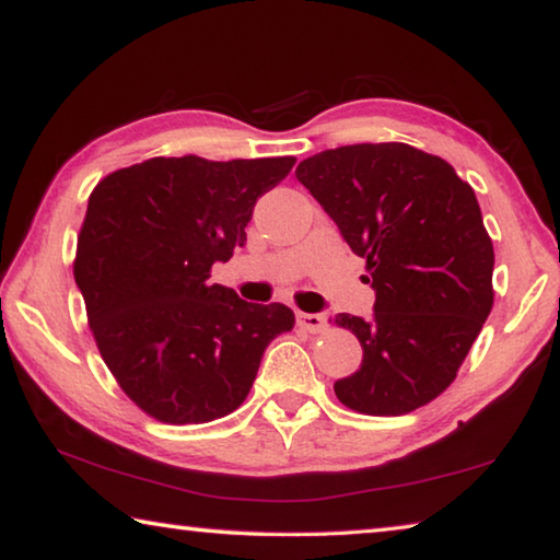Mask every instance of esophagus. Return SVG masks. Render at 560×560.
I'll use <instances>...</instances> for the list:
<instances>
[{"label": "esophagus", "mask_w": 560, "mask_h": 560, "mask_svg": "<svg viewBox=\"0 0 560 560\" xmlns=\"http://www.w3.org/2000/svg\"><path fill=\"white\" fill-rule=\"evenodd\" d=\"M296 324L301 328L311 330V334H320V330L326 328V316L324 314H303V311H299L296 314Z\"/></svg>", "instance_id": "34e87169"}]
</instances>
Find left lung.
Wrapping results in <instances>:
<instances>
[{
	"label": "left lung",
	"mask_w": 560,
	"mask_h": 560,
	"mask_svg": "<svg viewBox=\"0 0 560 560\" xmlns=\"http://www.w3.org/2000/svg\"><path fill=\"white\" fill-rule=\"evenodd\" d=\"M296 179L365 259L373 318L338 314L363 363L336 381L350 410L395 417L450 387L494 306V246L474 189L450 163L405 143L324 150Z\"/></svg>",
	"instance_id": "left-lung-1"
}]
</instances>
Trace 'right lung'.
<instances>
[{
	"label": "right lung",
	"mask_w": 560,
	"mask_h": 560,
	"mask_svg": "<svg viewBox=\"0 0 560 560\" xmlns=\"http://www.w3.org/2000/svg\"><path fill=\"white\" fill-rule=\"evenodd\" d=\"M293 163L150 158L91 192L75 287L108 371L155 420L230 415L249 395L264 350L293 328L283 303H246L210 281L212 264L244 246L254 205Z\"/></svg>",
	"instance_id": "right-lung-1"
}]
</instances>
